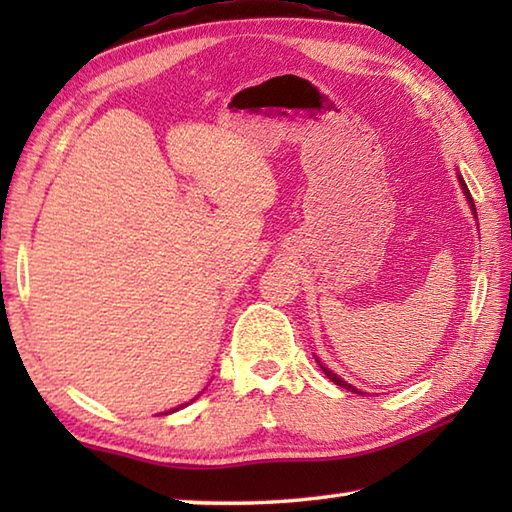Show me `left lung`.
<instances>
[{
  "label": "left lung",
  "mask_w": 512,
  "mask_h": 512,
  "mask_svg": "<svg viewBox=\"0 0 512 512\" xmlns=\"http://www.w3.org/2000/svg\"><path fill=\"white\" fill-rule=\"evenodd\" d=\"M458 183H461V187H463V192H465V196H467V201H470V205H472V212L476 214V207H474V201H472V196H470V189H467V185L463 183V178H461V176H458ZM320 368H323V372H325V375H327L329 379H332L336 386H341V388H345V391H352V393H361V391H359V388H354L352 384H348V381H343V379H341L339 375H334V372H332V370H327V368L323 366V363H320Z\"/></svg>",
  "instance_id": "left-lung-1"
}]
</instances>
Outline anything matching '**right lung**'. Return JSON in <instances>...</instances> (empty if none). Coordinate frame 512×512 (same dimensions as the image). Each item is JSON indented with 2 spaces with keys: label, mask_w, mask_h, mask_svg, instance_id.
I'll return each instance as SVG.
<instances>
[{
  "label": "right lung",
  "mask_w": 512,
  "mask_h": 512,
  "mask_svg": "<svg viewBox=\"0 0 512 512\" xmlns=\"http://www.w3.org/2000/svg\"><path fill=\"white\" fill-rule=\"evenodd\" d=\"M178 409H183V406H178ZM178 409H173V411H178ZM173 411H169V413H173Z\"/></svg>",
  "instance_id": "1"
}]
</instances>
